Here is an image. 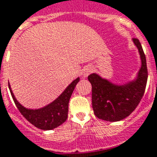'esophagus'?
<instances>
[{
    "mask_svg": "<svg viewBox=\"0 0 157 157\" xmlns=\"http://www.w3.org/2000/svg\"><path fill=\"white\" fill-rule=\"evenodd\" d=\"M91 72H92V69H91V67H88V66H87V67H85V68L82 70V75L83 77H87V75L90 74Z\"/></svg>",
    "mask_w": 157,
    "mask_h": 157,
    "instance_id": "1",
    "label": "esophagus"
}]
</instances>
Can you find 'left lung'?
<instances>
[{
    "label": "left lung",
    "instance_id": "1",
    "mask_svg": "<svg viewBox=\"0 0 157 157\" xmlns=\"http://www.w3.org/2000/svg\"><path fill=\"white\" fill-rule=\"evenodd\" d=\"M132 42L138 51L141 63L135 78L123 84H117L96 73H92L87 77L92 85L94 113L102 120L116 122L125 119L144 96L148 78L145 55L137 38H132Z\"/></svg>",
    "mask_w": 157,
    "mask_h": 157
}]
</instances>
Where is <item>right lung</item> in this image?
<instances>
[{
    "instance_id": "1",
    "label": "right lung",
    "mask_w": 157,
    "mask_h": 157,
    "mask_svg": "<svg viewBox=\"0 0 157 157\" xmlns=\"http://www.w3.org/2000/svg\"><path fill=\"white\" fill-rule=\"evenodd\" d=\"M79 77L75 79L56 100H54L50 104L37 109L26 108L21 105L14 96L10 84H8V86L13 101L20 113L34 126L44 131H50L58 127L66 121L69 112V101L74 91L75 87L79 82Z\"/></svg>"
}]
</instances>
